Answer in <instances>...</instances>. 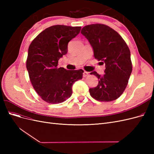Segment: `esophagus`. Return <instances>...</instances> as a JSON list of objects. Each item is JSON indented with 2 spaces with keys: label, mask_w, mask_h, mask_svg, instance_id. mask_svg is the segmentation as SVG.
<instances>
[{
  "label": "esophagus",
  "mask_w": 154,
  "mask_h": 154,
  "mask_svg": "<svg viewBox=\"0 0 154 154\" xmlns=\"http://www.w3.org/2000/svg\"><path fill=\"white\" fill-rule=\"evenodd\" d=\"M88 76V72H86V71L83 72V77H86V76Z\"/></svg>",
  "instance_id": "obj_1"
}]
</instances>
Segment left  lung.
<instances>
[{
    "label": "left lung",
    "mask_w": 154,
    "mask_h": 154,
    "mask_svg": "<svg viewBox=\"0 0 154 154\" xmlns=\"http://www.w3.org/2000/svg\"><path fill=\"white\" fill-rule=\"evenodd\" d=\"M81 33L89 42L94 58L105 65L103 75L91 72L99 80L96 87L89 88L91 96L100 101L118 99L127 87L132 71L128 45L118 32L104 24L85 26Z\"/></svg>",
    "instance_id": "left-lung-1"
}]
</instances>
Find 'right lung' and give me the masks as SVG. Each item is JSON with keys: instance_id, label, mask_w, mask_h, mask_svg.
Here are the masks:
<instances>
[{"instance_id": "obj_1", "label": "right lung", "mask_w": 154, "mask_h": 154, "mask_svg": "<svg viewBox=\"0 0 154 154\" xmlns=\"http://www.w3.org/2000/svg\"><path fill=\"white\" fill-rule=\"evenodd\" d=\"M81 27L56 25L45 29L32 41L26 61L31 84L44 101L57 104L72 95L73 83L82 79L83 71L58 68L60 58L67 53L68 43Z\"/></svg>"}]
</instances>
